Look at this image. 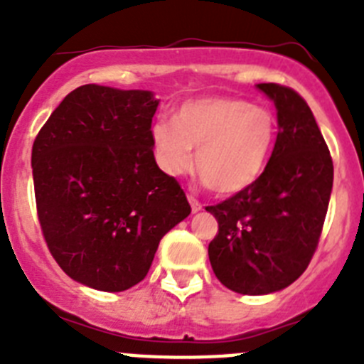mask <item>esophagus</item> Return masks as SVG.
Wrapping results in <instances>:
<instances>
[{"mask_svg":"<svg viewBox=\"0 0 364 364\" xmlns=\"http://www.w3.org/2000/svg\"><path fill=\"white\" fill-rule=\"evenodd\" d=\"M188 200H189V204H191V211H193V213H198V211L202 210V204L197 200V198L193 197V195H188Z\"/></svg>","mask_w":364,"mask_h":364,"instance_id":"esophagus-1","label":"esophagus"}]
</instances>
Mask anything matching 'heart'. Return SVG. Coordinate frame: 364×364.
I'll list each match as a JSON object with an SVG mask.
<instances>
[{
    "label": "heart",
    "instance_id": "1",
    "mask_svg": "<svg viewBox=\"0 0 364 364\" xmlns=\"http://www.w3.org/2000/svg\"><path fill=\"white\" fill-rule=\"evenodd\" d=\"M277 136L272 111L233 96H204L184 102L173 122L153 125L154 159L176 176L193 164L200 178L220 195L252 188L264 173Z\"/></svg>",
    "mask_w": 364,
    "mask_h": 364
}]
</instances>
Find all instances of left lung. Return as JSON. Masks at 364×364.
<instances>
[{
    "mask_svg": "<svg viewBox=\"0 0 364 364\" xmlns=\"http://www.w3.org/2000/svg\"><path fill=\"white\" fill-rule=\"evenodd\" d=\"M277 109L279 133L252 188L208 205L218 233L208 247L222 284L242 295L284 290L308 268L323 231L333 164L314 112L294 89L259 83Z\"/></svg>",
    "mask_w": 364,
    "mask_h": 364,
    "instance_id": "8db88e82",
    "label": "left lung"
}]
</instances>
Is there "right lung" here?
Returning <instances> with one entry per match:
<instances>
[{"label": "right lung", "instance_id": "1", "mask_svg": "<svg viewBox=\"0 0 364 364\" xmlns=\"http://www.w3.org/2000/svg\"><path fill=\"white\" fill-rule=\"evenodd\" d=\"M151 91L82 85L32 146L45 242L73 281L124 291L144 281L164 235L189 213L186 193L156 166Z\"/></svg>", "mask_w": 364, "mask_h": 364}]
</instances>
